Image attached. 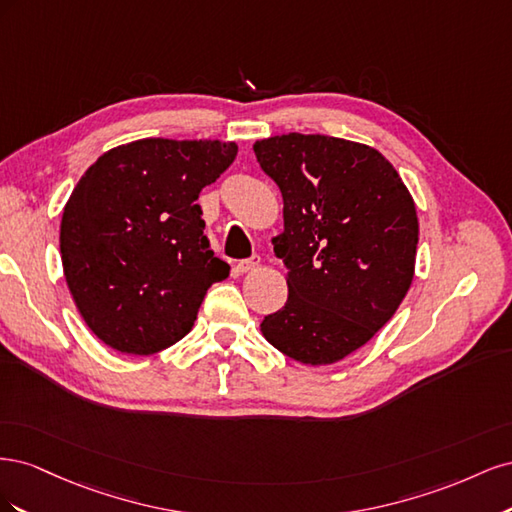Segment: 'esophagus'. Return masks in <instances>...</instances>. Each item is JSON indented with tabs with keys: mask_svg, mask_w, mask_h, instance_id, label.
I'll list each match as a JSON object with an SVG mask.
<instances>
[{
	"mask_svg": "<svg viewBox=\"0 0 512 512\" xmlns=\"http://www.w3.org/2000/svg\"><path fill=\"white\" fill-rule=\"evenodd\" d=\"M258 262H260V258H258V256H252V258H247V260H241V262H237L235 271H237V275L250 273V271H254V269L258 267Z\"/></svg>",
	"mask_w": 512,
	"mask_h": 512,
	"instance_id": "obj_1",
	"label": "esophagus"
}]
</instances>
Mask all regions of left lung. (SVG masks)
<instances>
[{
    "instance_id": "8db88e82",
    "label": "left lung",
    "mask_w": 512,
    "mask_h": 512,
    "mask_svg": "<svg viewBox=\"0 0 512 512\" xmlns=\"http://www.w3.org/2000/svg\"><path fill=\"white\" fill-rule=\"evenodd\" d=\"M284 198L273 252L288 301L265 316L267 342L305 365H331L365 346L404 301L414 277L416 207L380 151L324 134L254 143Z\"/></svg>"
}]
</instances>
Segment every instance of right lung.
Segmentation results:
<instances>
[{
  "label": "right lung",
  "mask_w": 512,
  "mask_h": 512,
  "mask_svg": "<svg viewBox=\"0 0 512 512\" xmlns=\"http://www.w3.org/2000/svg\"><path fill=\"white\" fill-rule=\"evenodd\" d=\"M235 143L143 138L106 151L64 207L61 265L87 327L106 346L153 354L190 333L230 267L205 235L200 190L237 158Z\"/></svg>",
  "instance_id": "right-lung-1"
}]
</instances>
